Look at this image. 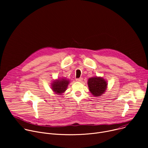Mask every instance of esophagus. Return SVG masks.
Instances as JSON below:
<instances>
[{
    "label": "esophagus",
    "instance_id": "obj_1",
    "mask_svg": "<svg viewBox=\"0 0 148 148\" xmlns=\"http://www.w3.org/2000/svg\"><path fill=\"white\" fill-rule=\"evenodd\" d=\"M82 78L81 77V78H77L76 79V81H79V82H81V81H82Z\"/></svg>",
    "mask_w": 148,
    "mask_h": 148
}]
</instances>
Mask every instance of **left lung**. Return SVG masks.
<instances>
[{"label": "left lung", "mask_w": 148, "mask_h": 148, "mask_svg": "<svg viewBox=\"0 0 148 148\" xmlns=\"http://www.w3.org/2000/svg\"><path fill=\"white\" fill-rule=\"evenodd\" d=\"M88 85L89 90L93 95L99 97L106 90L107 83L101 77H92L88 79Z\"/></svg>", "instance_id": "left-lung-1"}]
</instances>
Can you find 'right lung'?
<instances>
[{
    "instance_id": "1",
    "label": "right lung",
    "mask_w": 148,
    "mask_h": 148,
    "mask_svg": "<svg viewBox=\"0 0 148 148\" xmlns=\"http://www.w3.org/2000/svg\"><path fill=\"white\" fill-rule=\"evenodd\" d=\"M69 84V81L65 79L56 80L52 84V89L56 93L61 94L66 90Z\"/></svg>"
}]
</instances>
